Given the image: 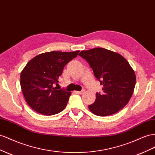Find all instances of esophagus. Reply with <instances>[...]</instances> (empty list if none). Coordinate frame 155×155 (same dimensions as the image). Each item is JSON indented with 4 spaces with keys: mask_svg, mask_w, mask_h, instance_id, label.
<instances>
[{
    "mask_svg": "<svg viewBox=\"0 0 155 155\" xmlns=\"http://www.w3.org/2000/svg\"><path fill=\"white\" fill-rule=\"evenodd\" d=\"M84 92H85V90L83 89V90H81V91H76V93H77L78 94H83V93H84Z\"/></svg>",
    "mask_w": 155,
    "mask_h": 155,
    "instance_id": "esophagus-1",
    "label": "esophagus"
}]
</instances>
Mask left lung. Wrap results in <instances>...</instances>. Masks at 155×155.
Segmentation results:
<instances>
[{
  "label": "left lung",
  "mask_w": 155,
  "mask_h": 155,
  "mask_svg": "<svg viewBox=\"0 0 155 155\" xmlns=\"http://www.w3.org/2000/svg\"><path fill=\"white\" fill-rule=\"evenodd\" d=\"M79 55L89 64L95 78L103 85L95 102L89 106L96 115L105 117L123 108L132 97L136 75L128 61L119 54L101 48L82 51Z\"/></svg>",
  "instance_id": "8db88e82"
}]
</instances>
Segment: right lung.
I'll return each instance as SVG.
<instances>
[{
  "label": "right lung",
  "mask_w": 155,
  "mask_h": 155,
  "mask_svg": "<svg viewBox=\"0 0 155 155\" xmlns=\"http://www.w3.org/2000/svg\"><path fill=\"white\" fill-rule=\"evenodd\" d=\"M79 51H51L40 54L29 61L21 73L20 84L28 105L35 111L53 115L66 107L71 92L57 89L58 79L65 65Z\"/></svg>",
  "instance_id": "right-lung-1"
}]
</instances>
